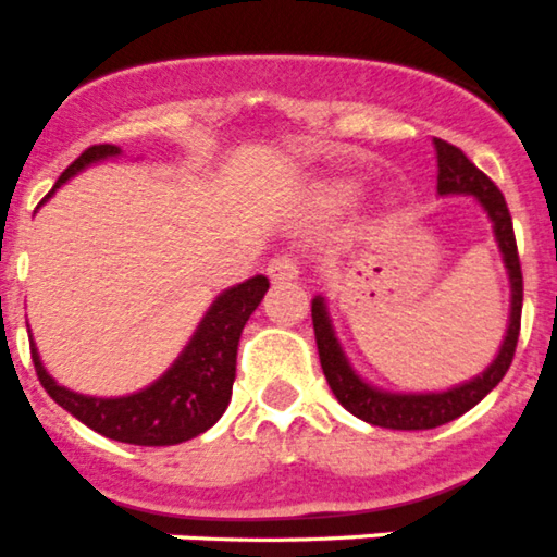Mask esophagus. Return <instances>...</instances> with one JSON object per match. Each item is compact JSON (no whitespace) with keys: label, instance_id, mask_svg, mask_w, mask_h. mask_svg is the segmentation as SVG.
Segmentation results:
<instances>
[{"label":"esophagus","instance_id":"obj_1","mask_svg":"<svg viewBox=\"0 0 557 557\" xmlns=\"http://www.w3.org/2000/svg\"><path fill=\"white\" fill-rule=\"evenodd\" d=\"M298 273L301 270H298V256L295 253H282L268 262V275L273 282H293V278H298Z\"/></svg>","mask_w":557,"mask_h":557}]
</instances>
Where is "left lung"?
<instances>
[{"label": "left lung", "instance_id": "left-lung-1", "mask_svg": "<svg viewBox=\"0 0 557 557\" xmlns=\"http://www.w3.org/2000/svg\"><path fill=\"white\" fill-rule=\"evenodd\" d=\"M437 152V195H471L476 203L485 209L494 236L499 243L502 262L508 268L510 278V321L508 334L502 339L499 354L480 376L471 382L449 387L444 393H391L379 391L368 385L366 379L359 376L348 362L346 351L339 346L337 334H334L332 321H329L326 304L318 295L312 301V326L314 339H318V354H321V368L326 376L329 387L337 396V401L346 407L351 416L362 418L373 426H385V430H435L441 424H449L462 412L480 405L482 398L488 396L502 376L508 373L513 362L516 343H519L521 329V298H524V282H521V264L519 250H516L513 220H510L505 195L496 189L494 181L482 170H476L460 147L449 145L444 139H435Z\"/></svg>", "mask_w": 557, "mask_h": 557}]
</instances>
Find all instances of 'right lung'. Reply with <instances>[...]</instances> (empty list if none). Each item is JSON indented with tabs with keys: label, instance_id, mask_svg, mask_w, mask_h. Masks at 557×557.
<instances>
[{
	"label": "right lung",
	"instance_id": "1",
	"mask_svg": "<svg viewBox=\"0 0 557 557\" xmlns=\"http://www.w3.org/2000/svg\"><path fill=\"white\" fill-rule=\"evenodd\" d=\"M120 152L122 150L116 145L88 147L61 172L52 191L66 184L72 175L86 170L88 164H97V161L120 156ZM268 287L270 282L264 275H253L248 282L220 293L181 357L172 362L164 376L156 379L145 391L120 398H97L69 391L49 376L36 346H33V366H36L38 382L63 410L72 412L88 430L100 432L111 441L136 446L184 444L189 437H198L200 432L218 424L228 407L236 376V346H239L245 323L253 309L262 304Z\"/></svg>",
	"mask_w": 557,
	"mask_h": 557
}]
</instances>
